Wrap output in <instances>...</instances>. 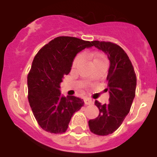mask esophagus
Masks as SVG:
<instances>
[{"instance_id": "34e87169", "label": "esophagus", "mask_w": 157, "mask_h": 157, "mask_svg": "<svg viewBox=\"0 0 157 157\" xmlns=\"http://www.w3.org/2000/svg\"><path fill=\"white\" fill-rule=\"evenodd\" d=\"M84 102H85V104L86 105H92L93 104V101H92V100L90 99V98H85V99H84Z\"/></svg>"}]
</instances>
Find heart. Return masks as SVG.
I'll use <instances>...</instances> for the list:
<instances>
[{
  "label": "heart",
  "mask_w": 157,
  "mask_h": 157,
  "mask_svg": "<svg viewBox=\"0 0 157 157\" xmlns=\"http://www.w3.org/2000/svg\"><path fill=\"white\" fill-rule=\"evenodd\" d=\"M82 59V55H78L75 57V59H74V62H73V67H75L77 65V63L81 60ZM105 59V58L104 57V56L101 55V54H97L95 56H94V59H93V62L97 61V60H103Z\"/></svg>",
  "instance_id": "b5f03b06"
}]
</instances>
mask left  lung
<instances>
[{"label": "left lung", "mask_w": 157, "mask_h": 157, "mask_svg": "<svg viewBox=\"0 0 157 157\" xmlns=\"http://www.w3.org/2000/svg\"><path fill=\"white\" fill-rule=\"evenodd\" d=\"M93 45L103 51L109 59L107 75L109 103L101 105L95 101L99 116L89 120V127L98 135H109L116 131L130 112L135 97L137 78L134 67L123 48L109 41H94Z\"/></svg>", "instance_id": "8db88e82"}]
</instances>
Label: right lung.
Masks as SVG:
<instances>
[{
    "label": "right lung",
    "instance_id": "right-lung-1",
    "mask_svg": "<svg viewBox=\"0 0 157 157\" xmlns=\"http://www.w3.org/2000/svg\"><path fill=\"white\" fill-rule=\"evenodd\" d=\"M92 46L93 41L62 36L49 41L34 56L27 76L28 101L36 120L47 132L64 133L72 116L83 106L82 99L65 98L59 88L76 55Z\"/></svg>",
    "mask_w": 157,
    "mask_h": 157
}]
</instances>
